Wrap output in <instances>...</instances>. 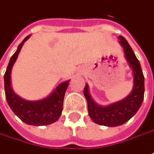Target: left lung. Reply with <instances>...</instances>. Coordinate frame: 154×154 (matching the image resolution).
Wrapping results in <instances>:
<instances>
[{"label": "left lung", "instance_id": "obj_1", "mask_svg": "<svg viewBox=\"0 0 154 154\" xmlns=\"http://www.w3.org/2000/svg\"><path fill=\"white\" fill-rule=\"evenodd\" d=\"M118 39L123 48L126 60L133 70V86L131 92L118 102L102 106L91 97L88 83H86L83 91L88 102L89 117L97 124L107 127H118L128 122L140 108L144 97V77L140 62L127 40L122 36H118Z\"/></svg>", "mask_w": 154, "mask_h": 154}]
</instances>
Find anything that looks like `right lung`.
I'll return each instance as SVG.
<instances>
[{
  "label": "right lung",
  "instance_id": "obj_1",
  "mask_svg": "<svg viewBox=\"0 0 154 154\" xmlns=\"http://www.w3.org/2000/svg\"><path fill=\"white\" fill-rule=\"evenodd\" d=\"M30 36L31 35L27 36L21 42L16 52L10 59L6 73L4 75L6 98L11 109L25 123L33 126L49 125L57 121L62 115L64 96L70 80L60 83L47 97L36 101L25 100L14 92L11 86V70L21 47Z\"/></svg>",
  "mask_w": 154,
  "mask_h": 154
}]
</instances>
